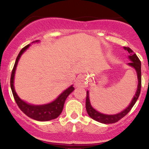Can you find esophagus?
I'll return each instance as SVG.
<instances>
[{
  "label": "esophagus",
  "instance_id": "esophagus-1",
  "mask_svg": "<svg viewBox=\"0 0 149 149\" xmlns=\"http://www.w3.org/2000/svg\"><path fill=\"white\" fill-rule=\"evenodd\" d=\"M75 87L76 88H85L87 87L86 80L84 76H78L75 81Z\"/></svg>",
  "mask_w": 149,
  "mask_h": 149
}]
</instances>
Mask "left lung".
Here are the masks:
<instances>
[{
	"label": "left lung",
	"mask_w": 149,
	"mask_h": 149,
	"mask_svg": "<svg viewBox=\"0 0 149 149\" xmlns=\"http://www.w3.org/2000/svg\"><path fill=\"white\" fill-rule=\"evenodd\" d=\"M124 49L125 50H127L128 53L130 55L128 56V58L131 62L128 63V65L130 66H132V68L136 70V74H137V78H138V86L137 90H136L135 95L132 100L130 104L128 107L126 108L125 110L121 111L120 113H118L117 114H113V115H107V114H104L102 113L97 111L95 110L93 107H92L91 104H90V97H89V91H87V96H86V102H85V107H86V110L88 112L89 116L94 119L95 120L97 121V122L102 123L104 124H111L114 123L118 122L122 118H123L130 111L132 108L136 103V100H137L138 97H139L140 95V91H141V61H140L139 59L136 56V54L133 52L132 49L128 47H124Z\"/></svg>",
	"instance_id": "1"
}]
</instances>
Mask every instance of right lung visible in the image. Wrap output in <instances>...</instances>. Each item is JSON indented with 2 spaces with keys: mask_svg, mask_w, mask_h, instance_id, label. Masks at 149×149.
Wrapping results in <instances>:
<instances>
[{
  "mask_svg": "<svg viewBox=\"0 0 149 149\" xmlns=\"http://www.w3.org/2000/svg\"><path fill=\"white\" fill-rule=\"evenodd\" d=\"M39 40H36V41H33V42H37ZM29 46L30 45H27L26 46H25L19 53L16 61H15L14 67H13V71H12L11 78H10V87H11V90L12 92H13V97H14L15 102H16L19 108L21 109V111L24 113H25L26 115L29 116L31 118L36 120H51L52 119L57 118L58 116L60 115L63 110V108H64L65 101H66L67 97L74 90V88L73 87V85H71L69 88L64 90L55 100H54L51 103L42 104V105L30 104L25 102L24 100H21L18 95H17L14 88L15 74L19 59L22 54L26 50V49H28Z\"/></svg>",
  "mask_w": 149,
  "mask_h": 149,
  "instance_id": "obj_1",
  "label": "right lung"
}]
</instances>
